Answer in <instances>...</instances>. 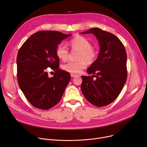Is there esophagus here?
<instances>
[{"label":"esophagus","mask_w":147,"mask_h":147,"mask_svg":"<svg viewBox=\"0 0 147 147\" xmlns=\"http://www.w3.org/2000/svg\"><path fill=\"white\" fill-rule=\"evenodd\" d=\"M78 75L77 74H71V78H74V77H76V76H77Z\"/></svg>","instance_id":"esophagus-1"}]
</instances>
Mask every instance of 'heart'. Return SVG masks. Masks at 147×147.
<instances>
[{
    "mask_svg": "<svg viewBox=\"0 0 147 147\" xmlns=\"http://www.w3.org/2000/svg\"><path fill=\"white\" fill-rule=\"evenodd\" d=\"M69 45L73 50L79 51L77 59L78 61L68 63L62 65L63 70L72 74H79L88 64H91L95 61L97 56V51L92 48V43L86 38L82 36L78 35L69 41ZM57 57L63 61L68 59L69 50L63 43H59L56 48Z\"/></svg>",
    "mask_w": 147,
    "mask_h": 147,
    "instance_id": "b5f03b06",
    "label": "heart"
}]
</instances>
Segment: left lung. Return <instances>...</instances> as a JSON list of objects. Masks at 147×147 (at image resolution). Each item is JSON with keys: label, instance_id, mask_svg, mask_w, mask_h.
<instances>
[{"label": "left lung", "instance_id": "1", "mask_svg": "<svg viewBox=\"0 0 147 147\" xmlns=\"http://www.w3.org/2000/svg\"><path fill=\"white\" fill-rule=\"evenodd\" d=\"M90 33L97 38L100 50L97 59L87 69L92 76H82L81 90L90 103L101 107L113 102L125 85L127 55L124 45L113 34L99 28L81 33Z\"/></svg>", "mask_w": 147, "mask_h": 147}]
</instances>
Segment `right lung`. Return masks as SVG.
Here are the masks:
<instances>
[{"label": "right lung", "instance_id": "add662e5", "mask_svg": "<svg viewBox=\"0 0 147 147\" xmlns=\"http://www.w3.org/2000/svg\"><path fill=\"white\" fill-rule=\"evenodd\" d=\"M71 34L57 31H40L23 43L17 55L19 86L30 103L37 109L49 110L61 100L71 80L68 72L59 69L56 48ZM50 67L56 73L48 76Z\"/></svg>", "mask_w": 147, "mask_h": 147}]
</instances>
